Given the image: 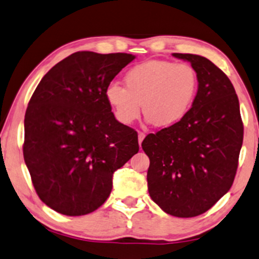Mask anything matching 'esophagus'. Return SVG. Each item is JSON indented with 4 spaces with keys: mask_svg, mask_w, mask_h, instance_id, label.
Instances as JSON below:
<instances>
[{
    "mask_svg": "<svg viewBox=\"0 0 259 259\" xmlns=\"http://www.w3.org/2000/svg\"><path fill=\"white\" fill-rule=\"evenodd\" d=\"M144 137H146V134L142 133V132H140V133H139V143H140V144L142 143V141L144 140Z\"/></svg>",
    "mask_w": 259,
    "mask_h": 259,
    "instance_id": "1",
    "label": "esophagus"
}]
</instances>
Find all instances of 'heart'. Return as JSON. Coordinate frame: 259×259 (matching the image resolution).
I'll use <instances>...</instances> for the list:
<instances>
[{
    "label": "heart",
    "instance_id": "heart-1",
    "mask_svg": "<svg viewBox=\"0 0 259 259\" xmlns=\"http://www.w3.org/2000/svg\"><path fill=\"white\" fill-rule=\"evenodd\" d=\"M125 88L111 82L105 98L116 118L132 124L141 115V104L149 122L157 126L178 123L191 108L198 90V74L187 63L149 60L130 68Z\"/></svg>",
    "mask_w": 259,
    "mask_h": 259
}]
</instances>
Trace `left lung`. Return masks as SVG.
Masks as SVG:
<instances>
[{
	"label": "left lung",
	"instance_id": "8db88e82",
	"mask_svg": "<svg viewBox=\"0 0 259 259\" xmlns=\"http://www.w3.org/2000/svg\"><path fill=\"white\" fill-rule=\"evenodd\" d=\"M198 74L192 108L173 125L142 142L150 160L148 191L168 214L192 218L225 195L236 177L244 125L232 82L212 61L173 53Z\"/></svg>",
	"mask_w": 259,
	"mask_h": 259
}]
</instances>
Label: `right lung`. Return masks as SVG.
<instances>
[{
  "instance_id": "right-lung-1",
  "label": "right lung",
  "mask_w": 259,
  "mask_h": 259,
  "mask_svg": "<svg viewBox=\"0 0 259 259\" xmlns=\"http://www.w3.org/2000/svg\"><path fill=\"white\" fill-rule=\"evenodd\" d=\"M134 59L75 52L44 75L30 98L23 157L36 194L58 213L101 207L113 173L140 149L137 133L115 118L105 98L106 86Z\"/></svg>"
}]
</instances>
